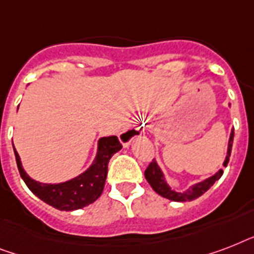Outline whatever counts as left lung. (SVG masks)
Masks as SVG:
<instances>
[{
    "label": "left lung",
    "instance_id": "obj_1",
    "mask_svg": "<svg viewBox=\"0 0 254 254\" xmlns=\"http://www.w3.org/2000/svg\"><path fill=\"white\" fill-rule=\"evenodd\" d=\"M231 105V104H229ZM233 135H235V131L231 130V135H229L228 139V149H227V155H225L224 162H223V166L227 167L229 162V157H231V150H232V143H233ZM223 169H220L219 171L211 175V177L205 178L204 181L197 182L195 185L190 186L189 189L183 191V192H178L175 190H173L169 186V183L166 182V178H165V174H163L162 169L159 167V165L157 163V161H153V162L147 166V169L145 170V178L146 181L149 182V185L151 186V189L154 190L155 192L161 195V196L166 197L169 200L173 201H191L196 197L201 196L205 191H208L211 187L213 186V183L220 179V177L223 175Z\"/></svg>",
    "mask_w": 254,
    "mask_h": 254
}]
</instances>
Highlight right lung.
Masks as SVG:
<instances>
[{
	"label": "right lung",
	"instance_id": "1",
	"mask_svg": "<svg viewBox=\"0 0 254 254\" xmlns=\"http://www.w3.org/2000/svg\"><path fill=\"white\" fill-rule=\"evenodd\" d=\"M130 131L133 130H127L123 135L129 134ZM121 147L123 146L116 135L101 137L97 141L95 159L84 173L61 183H42L29 177V174L26 173L22 166L19 154L13 145L18 170L26 186L35 196L61 211H75L84 208L99 199L107 181L108 163L111 161L112 155L121 150Z\"/></svg>",
	"mask_w": 254,
	"mask_h": 254
}]
</instances>
